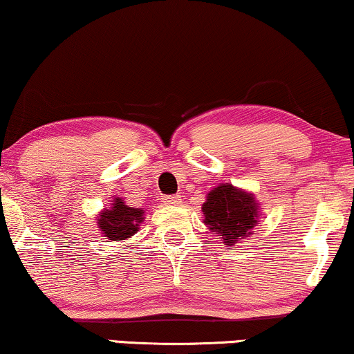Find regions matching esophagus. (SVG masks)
<instances>
[{"instance_id": "esophagus-1", "label": "esophagus", "mask_w": 354, "mask_h": 354, "mask_svg": "<svg viewBox=\"0 0 354 354\" xmlns=\"http://www.w3.org/2000/svg\"><path fill=\"white\" fill-rule=\"evenodd\" d=\"M163 203L167 205H180L183 203V198L180 194H178V196H167V198H163Z\"/></svg>"}]
</instances>
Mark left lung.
<instances>
[{
	"mask_svg": "<svg viewBox=\"0 0 354 354\" xmlns=\"http://www.w3.org/2000/svg\"><path fill=\"white\" fill-rule=\"evenodd\" d=\"M203 214L204 225L216 232L223 245L234 248L240 240L253 235L261 217V205L253 192L221 183L205 194Z\"/></svg>",
	"mask_w": 354,
	"mask_h": 354,
	"instance_id": "1",
	"label": "left lung"
}]
</instances>
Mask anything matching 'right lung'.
Wrapping results in <instances>:
<instances>
[{
	"mask_svg": "<svg viewBox=\"0 0 354 354\" xmlns=\"http://www.w3.org/2000/svg\"><path fill=\"white\" fill-rule=\"evenodd\" d=\"M97 230L109 240H129L138 232L145 221V209L131 207L122 198L111 199L109 207H104L96 217Z\"/></svg>",
	"mask_w": 354,
	"mask_h": 354,
	"instance_id": "obj_1",
	"label": "right lung"
}]
</instances>
